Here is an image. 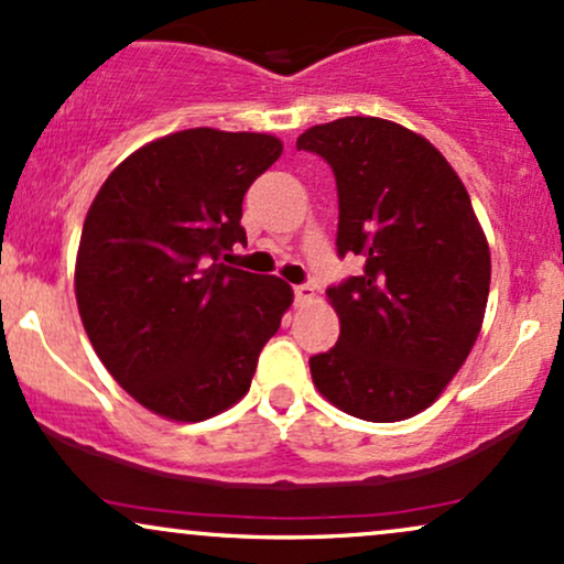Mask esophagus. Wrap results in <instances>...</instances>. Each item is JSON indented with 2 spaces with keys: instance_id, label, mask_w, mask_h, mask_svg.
Returning <instances> with one entry per match:
<instances>
[{
  "instance_id": "obj_1",
  "label": "esophagus",
  "mask_w": 564,
  "mask_h": 564,
  "mask_svg": "<svg viewBox=\"0 0 564 564\" xmlns=\"http://www.w3.org/2000/svg\"><path fill=\"white\" fill-rule=\"evenodd\" d=\"M315 296V289L310 286V283H300V286H294V300L296 302H310Z\"/></svg>"
}]
</instances>
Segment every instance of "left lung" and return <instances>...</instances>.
Returning <instances> with one entry per match:
<instances>
[{
  "label": "left lung",
  "mask_w": 564,
  "mask_h": 564,
  "mask_svg": "<svg viewBox=\"0 0 564 564\" xmlns=\"http://www.w3.org/2000/svg\"><path fill=\"white\" fill-rule=\"evenodd\" d=\"M332 166L339 257H364L326 296L339 341L310 358L323 398L364 422H403L440 398L480 334L490 251L467 187L432 142L377 116L310 127Z\"/></svg>",
  "instance_id": "obj_1"
}]
</instances>
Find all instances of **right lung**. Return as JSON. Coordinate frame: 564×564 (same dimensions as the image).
<instances>
[{
    "label": "right lung",
    "mask_w": 564,
    "mask_h": 564,
    "mask_svg": "<svg viewBox=\"0 0 564 564\" xmlns=\"http://www.w3.org/2000/svg\"><path fill=\"white\" fill-rule=\"evenodd\" d=\"M273 134L198 127L108 174L84 219L76 304L97 358L159 416L204 422L243 398L289 310V283L230 268L241 204L275 164Z\"/></svg>",
    "instance_id": "right-lung-1"
}]
</instances>
